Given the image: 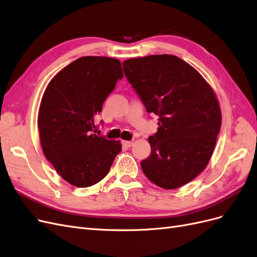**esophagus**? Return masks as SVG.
I'll return each instance as SVG.
<instances>
[{
    "label": "esophagus",
    "instance_id": "34e87169",
    "mask_svg": "<svg viewBox=\"0 0 257 257\" xmlns=\"http://www.w3.org/2000/svg\"><path fill=\"white\" fill-rule=\"evenodd\" d=\"M122 146L125 147V148H131L132 146H133V142H127V141H123L122 142Z\"/></svg>",
    "mask_w": 257,
    "mask_h": 257
}]
</instances>
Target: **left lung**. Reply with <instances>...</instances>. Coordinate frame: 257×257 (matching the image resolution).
<instances>
[{
    "label": "left lung",
    "mask_w": 257,
    "mask_h": 257,
    "mask_svg": "<svg viewBox=\"0 0 257 257\" xmlns=\"http://www.w3.org/2000/svg\"><path fill=\"white\" fill-rule=\"evenodd\" d=\"M122 64L147 112L159 115L143 172L163 189L180 188L203 172L213 153L221 128L214 93L195 68L176 56L155 54Z\"/></svg>",
    "instance_id": "obj_1"
}]
</instances>
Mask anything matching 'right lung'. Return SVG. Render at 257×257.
Instances as JSON below:
<instances>
[{"label": "right lung", "instance_id": "right-lung-1", "mask_svg": "<svg viewBox=\"0 0 257 257\" xmlns=\"http://www.w3.org/2000/svg\"><path fill=\"white\" fill-rule=\"evenodd\" d=\"M122 78L119 60L82 57L60 71L45 90L38 112L42 148L68 183L94 185L120 153V142L94 134V116Z\"/></svg>", "mask_w": 257, "mask_h": 257}]
</instances>
